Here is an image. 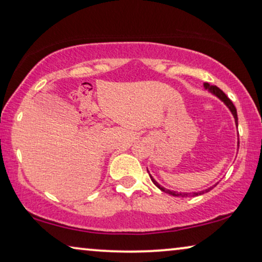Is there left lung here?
Masks as SVG:
<instances>
[{"label":"left lung","mask_w":262,"mask_h":262,"mask_svg":"<svg viewBox=\"0 0 262 262\" xmlns=\"http://www.w3.org/2000/svg\"><path fill=\"white\" fill-rule=\"evenodd\" d=\"M204 88L205 89H208V91H209L210 93H213L214 95H216L217 98L220 99V100H223L225 104H226V106L230 108V111L232 112V115H233V117H234V121H236V124H238V117H237V110H236V107H234V105H233V102L230 100V99L227 98V95L225 94V93L221 91V89L219 88V87H216V85H210L209 83H204ZM238 144H239V142H238ZM150 178H151V180H152V183H154L156 186H157L158 188H160V190H162L163 192H165V193H169V194H171V196H181V197H184V196H200V194H203V193H205V192H209L211 188L213 187H209V188H207V190H204V191H200V192H192V193H181V192H175V191H170V190H167V188H164V187H162L160 184L157 183V181L155 180L154 178L151 177L150 175Z\"/></svg>","instance_id":"left-lung-1"}]
</instances>
